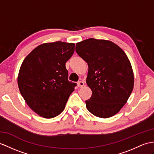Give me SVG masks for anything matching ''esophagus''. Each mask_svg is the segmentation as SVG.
I'll return each instance as SVG.
<instances>
[{
    "mask_svg": "<svg viewBox=\"0 0 154 154\" xmlns=\"http://www.w3.org/2000/svg\"><path fill=\"white\" fill-rule=\"evenodd\" d=\"M84 84H84V82L83 81H79L78 82V87H80V88L83 87Z\"/></svg>",
    "mask_w": 154,
    "mask_h": 154,
    "instance_id": "obj_1",
    "label": "esophagus"
}]
</instances>
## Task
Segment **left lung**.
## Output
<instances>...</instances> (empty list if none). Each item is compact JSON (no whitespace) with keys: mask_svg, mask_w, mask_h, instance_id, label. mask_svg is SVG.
I'll return each mask as SVG.
<instances>
[{"mask_svg":"<svg viewBox=\"0 0 154 154\" xmlns=\"http://www.w3.org/2000/svg\"><path fill=\"white\" fill-rule=\"evenodd\" d=\"M76 51L88 65L86 83L92 95L85 100L86 108L101 118L118 113L134 86L132 66L125 52L110 40L92 38L76 43Z\"/></svg>","mask_w":154,"mask_h":154,"instance_id":"obj_1","label":"left lung"}]
</instances>
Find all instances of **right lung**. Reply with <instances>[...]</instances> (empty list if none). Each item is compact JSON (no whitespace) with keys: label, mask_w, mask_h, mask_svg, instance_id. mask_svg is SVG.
Here are the masks:
<instances>
[{"label":"right lung","mask_w":154,"mask_h":154,"mask_svg":"<svg viewBox=\"0 0 154 154\" xmlns=\"http://www.w3.org/2000/svg\"><path fill=\"white\" fill-rule=\"evenodd\" d=\"M75 44L61 41L39 45L25 58L17 76L22 97L31 109L44 118H52L65 109L76 84L68 80L65 63Z\"/></svg>","instance_id":"1"}]
</instances>
